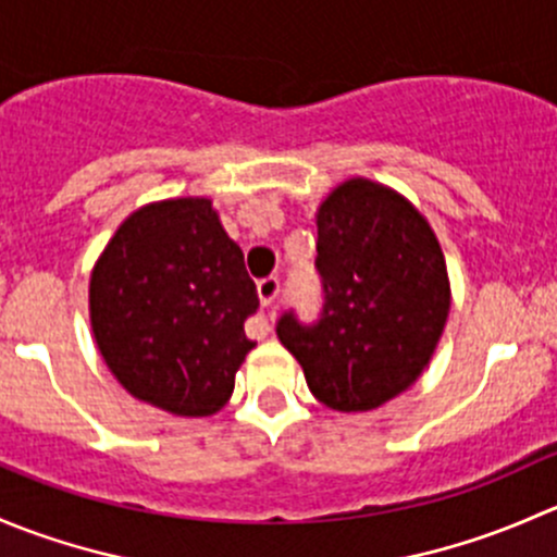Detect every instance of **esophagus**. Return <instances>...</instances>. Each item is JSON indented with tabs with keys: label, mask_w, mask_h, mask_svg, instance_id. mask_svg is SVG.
<instances>
[{
	"label": "esophagus",
	"mask_w": 557,
	"mask_h": 557,
	"mask_svg": "<svg viewBox=\"0 0 557 557\" xmlns=\"http://www.w3.org/2000/svg\"><path fill=\"white\" fill-rule=\"evenodd\" d=\"M258 299H261V305L267 307V310H274V307H277V301H280V280L277 277H263V280H258ZM258 331H261V336L263 334H269V320H258Z\"/></svg>",
	"instance_id": "34e87169"
}]
</instances>
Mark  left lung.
Returning a JSON list of instances; mask_svg holds the SVG:
<instances>
[{
    "instance_id": "1",
    "label": "left lung",
    "mask_w": 557,
    "mask_h": 557,
    "mask_svg": "<svg viewBox=\"0 0 557 557\" xmlns=\"http://www.w3.org/2000/svg\"><path fill=\"white\" fill-rule=\"evenodd\" d=\"M314 221L323 310L312 325L285 312L277 336L318 401L369 412L429 367L450 312L447 263L412 201L367 177L336 185Z\"/></svg>"
}]
</instances>
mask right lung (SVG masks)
I'll list each match as a JSON object with an SVG mask.
<instances>
[{
    "label": "right lung",
    "instance_id": "obj_1",
    "mask_svg": "<svg viewBox=\"0 0 557 557\" xmlns=\"http://www.w3.org/2000/svg\"><path fill=\"white\" fill-rule=\"evenodd\" d=\"M88 310L99 352L134 398L180 418L215 414L256 342L245 256L210 199L139 207L94 263Z\"/></svg>",
    "mask_w": 557,
    "mask_h": 557
}]
</instances>
